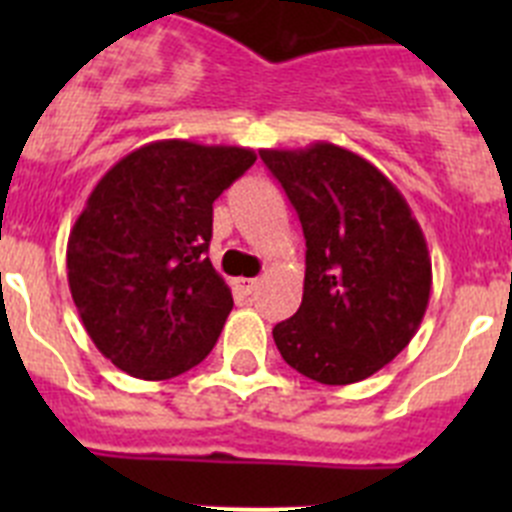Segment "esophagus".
I'll list each match as a JSON object with an SVG mask.
<instances>
[{
	"label": "esophagus",
	"mask_w": 512,
	"mask_h": 512,
	"mask_svg": "<svg viewBox=\"0 0 512 512\" xmlns=\"http://www.w3.org/2000/svg\"><path fill=\"white\" fill-rule=\"evenodd\" d=\"M238 287H241L243 295H253L256 292V287H259V279H238Z\"/></svg>",
	"instance_id": "esophagus-1"
}]
</instances>
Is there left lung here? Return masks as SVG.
<instances>
[{"instance_id": "left-lung-1", "label": "left lung", "mask_w": 512, "mask_h": 512, "mask_svg": "<svg viewBox=\"0 0 512 512\" xmlns=\"http://www.w3.org/2000/svg\"><path fill=\"white\" fill-rule=\"evenodd\" d=\"M259 153L307 246L300 310L271 330L279 354L320 384L372 377L418 333L431 297L413 210L377 166L333 143Z\"/></svg>"}]
</instances>
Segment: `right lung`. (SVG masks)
<instances>
[{
  "label": "right lung",
  "mask_w": 512,
  "mask_h": 512,
  "mask_svg": "<svg viewBox=\"0 0 512 512\" xmlns=\"http://www.w3.org/2000/svg\"><path fill=\"white\" fill-rule=\"evenodd\" d=\"M253 161L251 148L156 140L89 194L66 248L71 297L94 346L130 377H179L217 343L233 295L207 259L212 202Z\"/></svg>",
  "instance_id": "right-lung-1"
}]
</instances>
